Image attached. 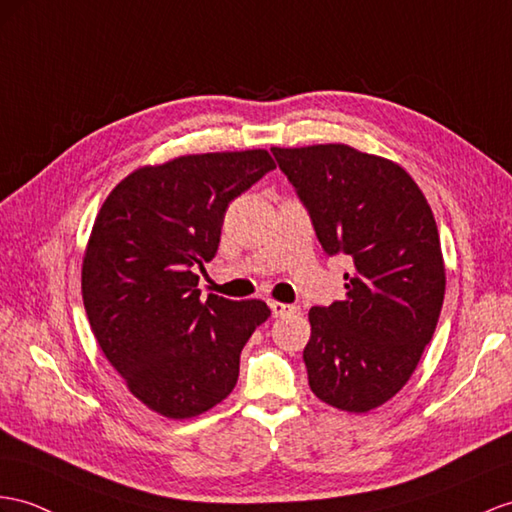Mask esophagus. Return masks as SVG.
<instances>
[{"instance_id":"1","label":"esophagus","mask_w":512,"mask_h":512,"mask_svg":"<svg viewBox=\"0 0 512 512\" xmlns=\"http://www.w3.org/2000/svg\"><path fill=\"white\" fill-rule=\"evenodd\" d=\"M269 308H271V315L273 317H286V315L297 313V306L284 304V302H269Z\"/></svg>"}]
</instances>
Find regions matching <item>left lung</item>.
<instances>
[{"mask_svg": "<svg viewBox=\"0 0 512 512\" xmlns=\"http://www.w3.org/2000/svg\"><path fill=\"white\" fill-rule=\"evenodd\" d=\"M328 256L345 254V299L313 306L304 347L321 402L367 413L413 376L445 295L439 230L421 189L395 162L350 145L271 147Z\"/></svg>", "mask_w": 512, "mask_h": 512, "instance_id": "obj_1", "label": "left lung"}]
</instances>
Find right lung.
I'll return each mask as SVG.
<instances>
[{"label": "right lung", "instance_id": "right-lung-1", "mask_svg": "<svg viewBox=\"0 0 512 512\" xmlns=\"http://www.w3.org/2000/svg\"><path fill=\"white\" fill-rule=\"evenodd\" d=\"M276 169L265 149L193 154L132 171L110 191L82 263V299L108 363L169 419L232 393L241 350L271 310L260 299H202L228 204Z\"/></svg>", "mask_w": 512, "mask_h": 512}]
</instances>
